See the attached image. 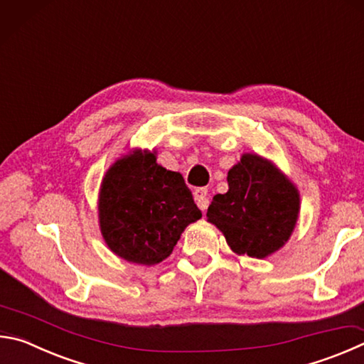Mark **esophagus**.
<instances>
[{
	"instance_id": "34e87169",
	"label": "esophagus",
	"mask_w": 364,
	"mask_h": 364,
	"mask_svg": "<svg viewBox=\"0 0 364 364\" xmlns=\"http://www.w3.org/2000/svg\"><path fill=\"white\" fill-rule=\"evenodd\" d=\"M194 199H196V203L197 207H199L202 211H205L208 208V189L207 188H199L194 191Z\"/></svg>"
}]
</instances>
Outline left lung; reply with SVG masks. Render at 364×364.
<instances>
[{"instance_id":"obj_1","label":"left lung","mask_w":364,"mask_h":364,"mask_svg":"<svg viewBox=\"0 0 364 364\" xmlns=\"http://www.w3.org/2000/svg\"><path fill=\"white\" fill-rule=\"evenodd\" d=\"M229 191L216 194L207 221L221 230L237 255L267 257L289 240L299 216V191L275 165L243 154L228 171Z\"/></svg>"}]
</instances>
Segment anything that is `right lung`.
<instances>
[{
    "label": "right lung",
    "mask_w": 364,
    "mask_h": 364,
    "mask_svg": "<svg viewBox=\"0 0 364 364\" xmlns=\"http://www.w3.org/2000/svg\"><path fill=\"white\" fill-rule=\"evenodd\" d=\"M202 218L181 173L135 149L103 176L98 221L108 248L122 259L154 266L168 257L183 230Z\"/></svg>",
    "instance_id": "right-lung-1"
}]
</instances>
